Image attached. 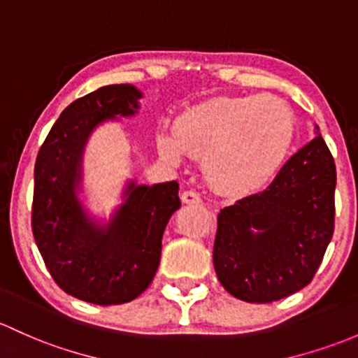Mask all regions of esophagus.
<instances>
[{
    "label": "esophagus",
    "instance_id": "esophagus-1",
    "mask_svg": "<svg viewBox=\"0 0 358 358\" xmlns=\"http://www.w3.org/2000/svg\"><path fill=\"white\" fill-rule=\"evenodd\" d=\"M180 199H182V203H186V205H199V203H201V198H199V194L196 193V191H184V193L180 194Z\"/></svg>",
    "mask_w": 358,
    "mask_h": 358
}]
</instances>
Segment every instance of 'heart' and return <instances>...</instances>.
<instances>
[{"mask_svg":"<svg viewBox=\"0 0 358 358\" xmlns=\"http://www.w3.org/2000/svg\"><path fill=\"white\" fill-rule=\"evenodd\" d=\"M294 136V113L275 95L215 97L184 110L174 133L159 134V148L174 162L186 152L203 159L213 189L245 196L276 178Z\"/></svg>","mask_w":358,"mask_h":358,"instance_id":"1","label":"heart"}]
</instances>
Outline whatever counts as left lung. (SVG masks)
<instances>
[{"label": "left lung", "instance_id": "obj_1", "mask_svg": "<svg viewBox=\"0 0 358 358\" xmlns=\"http://www.w3.org/2000/svg\"><path fill=\"white\" fill-rule=\"evenodd\" d=\"M336 167L317 134L261 193L217 217L213 266L234 297L280 301L309 285L334 230Z\"/></svg>", "mask_w": 358, "mask_h": 358}]
</instances>
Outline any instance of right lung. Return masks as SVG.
Returning <instances> with one entry per match:
<instances>
[{
  "label": "right lung",
  "mask_w": 358,
  "mask_h": 358,
  "mask_svg": "<svg viewBox=\"0 0 358 358\" xmlns=\"http://www.w3.org/2000/svg\"><path fill=\"white\" fill-rule=\"evenodd\" d=\"M140 97L133 85H107L76 99L45 136L34 167L32 232L42 259L66 294L99 306L129 302L147 290L165 225L180 206L176 180L129 182L124 205L101 227L76 198L88 134L106 119L133 116Z\"/></svg>",
  "instance_id": "add662e5"
}]
</instances>
